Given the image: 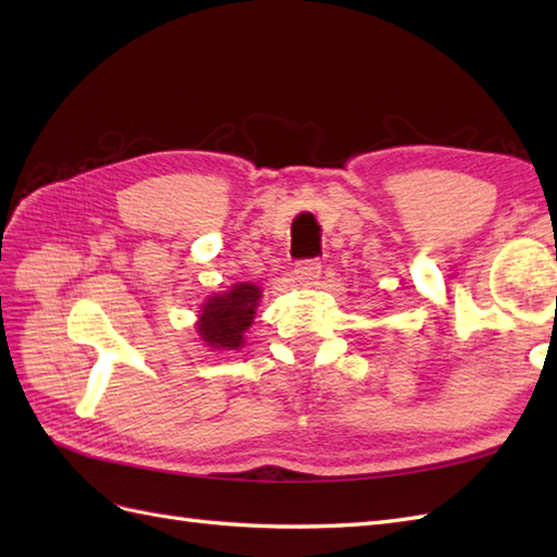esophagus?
Returning a JSON list of instances; mask_svg holds the SVG:
<instances>
[{
	"label": "esophagus",
	"mask_w": 557,
	"mask_h": 557,
	"mask_svg": "<svg viewBox=\"0 0 557 557\" xmlns=\"http://www.w3.org/2000/svg\"><path fill=\"white\" fill-rule=\"evenodd\" d=\"M295 274H297V281L305 283V286H311L321 274V262L319 260H302L297 262L295 267Z\"/></svg>",
	"instance_id": "obj_1"
}]
</instances>
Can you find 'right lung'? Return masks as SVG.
I'll use <instances>...</instances> for the list:
<instances>
[{"label": "right lung", "mask_w": 557, "mask_h": 557, "mask_svg": "<svg viewBox=\"0 0 557 557\" xmlns=\"http://www.w3.org/2000/svg\"><path fill=\"white\" fill-rule=\"evenodd\" d=\"M262 290L252 283H236L232 290L208 297L196 323L200 341L216 351L240 349L246 345V331L252 325Z\"/></svg>", "instance_id": "right-lung-1"}]
</instances>
